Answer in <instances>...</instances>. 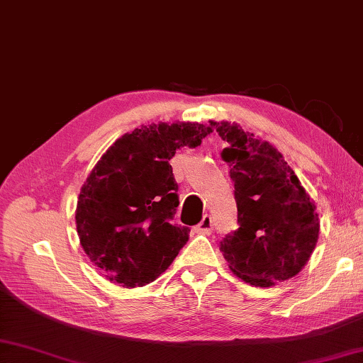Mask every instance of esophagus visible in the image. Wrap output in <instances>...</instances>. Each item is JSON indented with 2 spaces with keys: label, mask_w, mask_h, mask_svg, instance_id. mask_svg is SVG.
I'll return each mask as SVG.
<instances>
[{
  "label": "esophagus",
  "mask_w": 363,
  "mask_h": 363,
  "mask_svg": "<svg viewBox=\"0 0 363 363\" xmlns=\"http://www.w3.org/2000/svg\"><path fill=\"white\" fill-rule=\"evenodd\" d=\"M212 217L211 215H204L201 223L195 228V230L198 234H211L212 233Z\"/></svg>",
  "instance_id": "1"
}]
</instances>
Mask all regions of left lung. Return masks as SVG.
Wrapping results in <instances>:
<instances>
[{
    "mask_svg": "<svg viewBox=\"0 0 363 363\" xmlns=\"http://www.w3.org/2000/svg\"><path fill=\"white\" fill-rule=\"evenodd\" d=\"M228 143L221 157L234 182L238 229L220 242L229 268L256 287L296 276L318 240L317 206L282 154L237 123L211 121Z\"/></svg>",
    "mask_w": 363,
    "mask_h": 363,
    "instance_id": "left-lung-1",
    "label": "left lung"
}]
</instances>
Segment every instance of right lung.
Here are the masks:
<instances>
[{
  "label": "right lung",
  "instance_id": "right-lung-1",
  "mask_svg": "<svg viewBox=\"0 0 363 363\" xmlns=\"http://www.w3.org/2000/svg\"><path fill=\"white\" fill-rule=\"evenodd\" d=\"M211 133L212 126L190 121L137 128L91 169L76 206V229L90 262L111 282H152L187 243L190 229L172 223L179 198L169 159Z\"/></svg>",
  "mask_w": 363,
  "mask_h": 363
}]
</instances>
